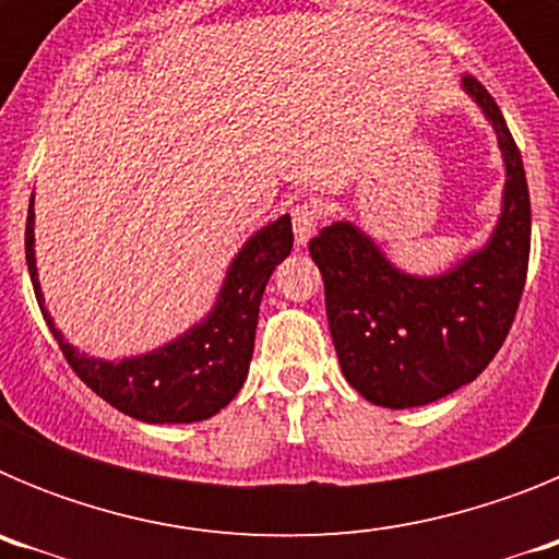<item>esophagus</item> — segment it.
Here are the masks:
<instances>
[{"label":"esophagus","mask_w":559,"mask_h":559,"mask_svg":"<svg viewBox=\"0 0 559 559\" xmlns=\"http://www.w3.org/2000/svg\"><path fill=\"white\" fill-rule=\"evenodd\" d=\"M290 221H294V237L296 246H308L310 237L316 235V224H319V210L313 204H299L290 212Z\"/></svg>","instance_id":"1"}]
</instances>
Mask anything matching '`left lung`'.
<instances>
[{"mask_svg": "<svg viewBox=\"0 0 559 559\" xmlns=\"http://www.w3.org/2000/svg\"><path fill=\"white\" fill-rule=\"evenodd\" d=\"M462 92L490 122L503 159L501 212L484 246L445 271L412 274L353 221H335L310 240L341 372L374 406H428L473 383L521 302L532 240L521 151L490 92L476 78H464Z\"/></svg>", "mask_w": 559, "mask_h": 559, "instance_id": "1", "label": "left lung"}]
</instances>
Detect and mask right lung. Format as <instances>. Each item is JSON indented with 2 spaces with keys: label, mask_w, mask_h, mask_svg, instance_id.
<instances>
[{
  "label": "right lung",
  "mask_w": 559,
  "mask_h": 559,
  "mask_svg": "<svg viewBox=\"0 0 559 559\" xmlns=\"http://www.w3.org/2000/svg\"><path fill=\"white\" fill-rule=\"evenodd\" d=\"M294 246L290 215L271 221L240 246L226 269L215 305L210 313L176 335L162 347L128 358H95L81 353L63 338L49 310L44 308V290L36 265V212L27 210L24 254L29 283L36 290L38 308L47 319L49 333L78 378L117 412L140 423H199L229 406L249 374L254 353L260 299L271 274Z\"/></svg>",
  "instance_id": "right-lung-1"
}]
</instances>
